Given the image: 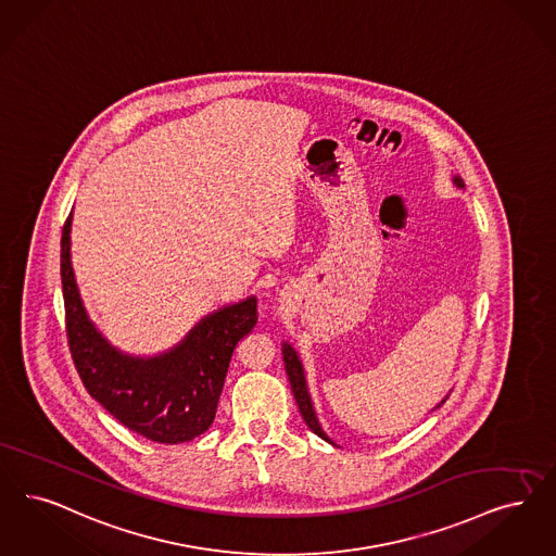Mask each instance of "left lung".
<instances>
[{"mask_svg": "<svg viewBox=\"0 0 556 556\" xmlns=\"http://www.w3.org/2000/svg\"><path fill=\"white\" fill-rule=\"evenodd\" d=\"M453 184L457 186V188H466V184H464V179L459 178V176H453ZM283 362H286V372H288L289 384H291V391H293V397H295V403H298V407H300V414H302V418H304V422L308 424V428H311L314 434H318L323 441H327V443L334 444L329 437H327V432L323 430V426L318 422V418H316V412H314V405H312L311 393H308V384H306V375H304V366H302V362H300V357H298V352L289 345L288 341L283 343ZM448 397V395H446ZM444 397L437 407H441L444 401ZM434 407V409H437Z\"/></svg>", "mask_w": 556, "mask_h": 556, "instance_id": "8db88e82", "label": "left lung"}]
</instances>
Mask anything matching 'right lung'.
Wrapping results in <instances>:
<instances>
[{"instance_id": "1", "label": "right lung", "mask_w": 556, "mask_h": 556, "mask_svg": "<svg viewBox=\"0 0 556 556\" xmlns=\"http://www.w3.org/2000/svg\"><path fill=\"white\" fill-rule=\"evenodd\" d=\"M72 213L62 231V289L67 343L92 400L136 434L155 443L192 441L215 420L223 382L238 341L258 320L256 298L206 314L178 345L156 356H132L112 345L90 320L70 254Z\"/></svg>"}]
</instances>
